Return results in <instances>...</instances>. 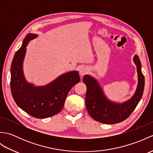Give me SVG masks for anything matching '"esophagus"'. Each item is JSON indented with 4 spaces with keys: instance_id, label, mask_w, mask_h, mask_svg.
Here are the masks:
<instances>
[{
    "instance_id": "34e87169",
    "label": "esophagus",
    "mask_w": 153,
    "mask_h": 153,
    "mask_svg": "<svg viewBox=\"0 0 153 153\" xmlns=\"http://www.w3.org/2000/svg\"><path fill=\"white\" fill-rule=\"evenodd\" d=\"M89 71V68H87V67H86V66L82 67L80 69V70H79L80 76H83L84 75H85V74H87V73H88Z\"/></svg>"
}]
</instances>
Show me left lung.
<instances>
[{"instance_id": "1", "label": "left lung", "mask_w": 153, "mask_h": 153, "mask_svg": "<svg viewBox=\"0 0 153 153\" xmlns=\"http://www.w3.org/2000/svg\"><path fill=\"white\" fill-rule=\"evenodd\" d=\"M137 67L138 83L135 93L131 99L120 103L107 98L101 86L95 77L85 75L83 82L87 86L85 105L89 114L96 121L114 124L121 122L130 116L141 99L145 87V77L141 71V64L137 54L134 58Z\"/></svg>"}]
</instances>
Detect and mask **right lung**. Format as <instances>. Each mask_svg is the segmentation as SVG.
<instances>
[{
  "mask_svg": "<svg viewBox=\"0 0 153 153\" xmlns=\"http://www.w3.org/2000/svg\"><path fill=\"white\" fill-rule=\"evenodd\" d=\"M37 36L27 34L16 53L10 68V88L13 99L19 108L35 118H46L61 111L68 93L79 82L80 77L78 71H71L43 86L29 83L24 76L23 63L29 42Z\"/></svg>",
  "mask_w": 153,
  "mask_h": 153,
  "instance_id": "add662e5",
  "label": "right lung"
}]
</instances>
